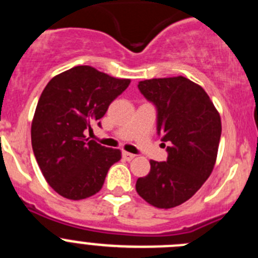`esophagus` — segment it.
<instances>
[{
	"instance_id": "obj_1",
	"label": "esophagus",
	"mask_w": 258,
	"mask_h": 258,
	"mask_svg": "<svg viewBox=\"0 0 258 258\" xmlns=\"http://www.w3.org/2000/svg\"><path fill=\"white\" fill-rule=\"evenodd\" d=\"M122 159L126 161H131L134 159V155L131 154V152H126V151H122Z\"/></svg>"
}]
</instances>
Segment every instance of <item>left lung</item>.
Instances as JSON below:
<instances>
[{"label":"left lung","mask_w":258,"mask_h":258,"mask_svg":"<svg viewBox=\"0 0 258 258\" xmlns=\"http://www.w3.org/2000/svg\"><path fill=\"white\" fill-rule=\"evenodd\" d=\"M138 89L156 107L157 134L169 146L166 161H150V173L137 179L136 190L156 208H173L190 199L213 170L220 113L206 90L183 76L145 80Z\"/></svg>","instance_id":"left-lung-1"}]
</instances>
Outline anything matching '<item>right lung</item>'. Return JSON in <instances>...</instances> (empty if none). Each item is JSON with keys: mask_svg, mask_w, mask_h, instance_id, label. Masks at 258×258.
I'll return each instance as SVG.
<instances>
[{"mask_svg": "<svg viewBox=\"0 0 258 258\" xmlns=\"http://www.w3.org/2000/svg\"><path fill=\"white\" fill-rule=\"evenodd\" d=\"M129 84L77 66L45 86L32 121V149L47 183L63 198L81 200L97 194L109 168L121 159L120 150L89 141L85 133L101 126L99 118Z\"/></svg>", "mask_w": 258, "mask_h": 258, "instance_id": "1", "label": "right lung"}]
</instances>
